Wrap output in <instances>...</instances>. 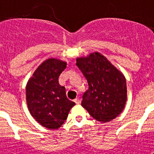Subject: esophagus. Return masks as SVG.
Here are the masks:
<instances>
[{"instance_id":"1","label":"esophagus","mask_w":154,"mask_h":154,"mask_svg":"<svg viewBox=\"0 0 154 154\" xmlns=\"http://www.w3.org/2000/svg\"><path fill=\"white\" fill-rule=\"evenodd\" d=\"M74 101H75V103L77 104V105H79L80 103H81V100H80L79 97H77V98L74 100Z\"/></svg>"}]
</instances>
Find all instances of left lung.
Instances as JSON below:
<instances>
[{"label":"left lung","mask_w":154,"mask_h":154,"mask_svg":"<svg viewBox=\"0 0 154 154\" xmlns=\"http://www.w3.org/2000/svg\"><path fill=\"white\" fill-rule=\"evenodd\" d=\"M76 65L89 85L82 96V106L97 122L114 119L122 112L127 99L123 74L98 53L77 58Z\"/></svg>","instance_id":"8db88e82"}]
</instances>
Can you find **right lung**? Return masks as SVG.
Returning <instances> with one entry per match:
<instances>
[{
	"label": "right lung",
	"mask_w": 154,
	"mask_h": 154,
	"mask_svg": "<svg viewBox=\"0 0 154 154\" xmlns=\"http://www.w3.org/2000/svg\"><path fill=\"white\" fill-rule=\"evenodd\" d=\"M65 68V62L48 59L37 68L26 85V101L30 113L47 129L61 126L75 105L67 98L65 87L59 84V77Z\"/></svg>",
	"instance_id": "add662e5"
}]
</instances>
